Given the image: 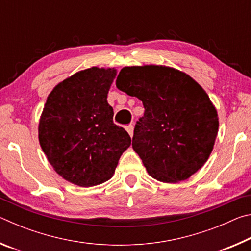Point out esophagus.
Segmentation results:
<instances>
[{
  "label": "esophagus",
  "instance_id": "esophagus-1",
  "mask_svg": "<svg viewBox=\"0 0 251 251\" xmlns=\"http://www.w3.org/2000/svg\"><path fill=\"white\" fill-rule=\"evenodd\" d=\"M125 128L127 130V133H128L129 136L131 137V136H133V134H134V125L133 124H129V125H127Z\"/></svg>",
  "mask_w": 251,
  "mask_h": 251
}]
</instances>
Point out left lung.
Here are the masks:
<instances>
[{"label": "left lung", "instance_id": "left-lung-1", "mask_svg": "<svg viewBox=\"0 0 251 251\" xmlns=\"http://www.w3.org/2000/svg\"><path fill=\"white\" fill-rule=\"evenodd\" d=\"M116 86L143 101L133 148L150 175L163 182L189 178L206 163L218 133L209 96L189 75L161 65L122 69Z\"/></svg>", "mask_w": 251, "mask_h": 251}]
</instances>
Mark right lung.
<instances>
[{"mask_svg": "<svg viewBox=\"0 0 251 251\" xmlns=\"http://www.w3.org/2000/svg\"><path fill=\"white\" fill-rule=\"evenodd\" d=\"M116 70L92 67L50 92L39 124L42 150L59 176L80 187L107 181L130 136L113 122L107 94Z\"/></svg>", "mask_w": 251, "mask_h": 251, "instance_id": "obj_1", "label": "right lung"}]
</instances>
